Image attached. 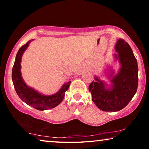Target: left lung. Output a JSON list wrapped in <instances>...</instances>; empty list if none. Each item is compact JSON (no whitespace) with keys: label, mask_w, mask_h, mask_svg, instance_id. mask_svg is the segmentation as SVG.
Returning a JSON list of instances; mask_svg holds the SVG:
<instances>
[{"label":"left lung","mask_w":149,"mask_h":149,"mask_svg":"<svg viewBox=\"0 0 149 149\" xmlns=\"http://www.w3.org/2000/svg\"><path fill=\"white\" fill-rule=\"evenodd\" d=\"M114 61H118V72L108 67L105 72L108 82L94 76L95 81L89 86L92 101L104 111H118L122 109L132 100L138 86L137 61L130 45L122 39L117 41Z\"/></svg>","instance_id":"1"}]
</instances>
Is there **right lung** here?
<instances>
[{
    "label": "right lung",
    "mask_w": 149,
    "mask_h": 149,
    "mask_svg": "<svg viewBox=\"0 0 149 149\" xmlns=\"http://www.w3.org/2000/svg\"><path fill=\"white\" fill-rule=\"evenodd\" d=\"M33 40H31L28 41L26 44L19 48L17 53L12 72V79L16 93L22 100L38 110H47L55 108L61 103L64 99L65 92L69 88L71 82L67 81L62 85L57 92L52 95L43 94L33 88L26 84L22 77L21 61L24 53Z\"/></svg>",
    "instance_id": "add662e5"
}]
</instances>
